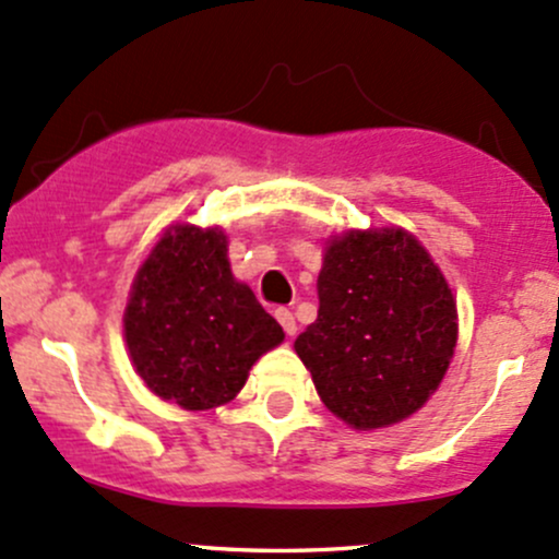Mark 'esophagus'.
I'll use <instances>...</instances> for the list:
<instances>
[{"mask_svg": "<svg viewBox=\"0 0 559 559\" xmlns=\"http://www.w3.org/2000/svg\"><path fill=\"white\" fill-rule=\"evenodd\" d=\"M274 317H277L280 325L285 328L287 335H296V330H298V328H296V317H293L290 309H285V306H282V309L274 311Z\"/></svg>", "mask_w": 559, "mask_h": 559, "instance_id": "obj_1", "label": "esophagus"}]
</instances>
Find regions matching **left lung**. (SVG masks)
Instances as JSON below:
<instances>
[{
	"label": "left lung",
	"mask_w": 559,
	"mask_h": 559,
	"mask_svg": "<svg viewBox=\"0 0 559 559\" xmlns=\"http://www.w3.org/2000/svg\"><path fill=\"white\" fill-rule=\"evenodd\" d=\"M320 311L296 338L325 407L354 429L413 416L453 357L459 314L440 266L405 229L346 231L322 261Z\"/></svg>",
	"instance_id": "8db88e82"
}]
</instances>
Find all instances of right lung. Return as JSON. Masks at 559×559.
<instances>
[{"instance_id": "add662e5", "label": "right lung", "mask_w": 559, "mask_h": 559, "mask_svg": "<svg viewBox=\"0 0 559 559\" xmlns=\"http://www.w3.org/2000/svg\"><path fill=\"white\" fill-rule=\"evenodd\" d=\"M221 229L170 226L138 269L124 341L138 376L162 400L210 411L237 397L280 322L234 280Z\"/></svg>"}]
</instances>
